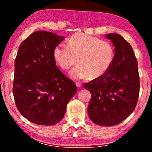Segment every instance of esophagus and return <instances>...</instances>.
<instances>
[{"mask_svg": "<svg viewBox=\"0 0 152 152\" xmlns=\"http://www.w3.org/2000/svg\"><path fill=\"white\" fill-rule=\"evenodd\" d=\"M76 85L77 87H78V88H80V87L82 86V84L80 83V82H76Z\"/></svg>", "mask_w": 152, "mask_h": 152, "instance_id": "esophagus-1", "label": "esophagus"}]
</instances>
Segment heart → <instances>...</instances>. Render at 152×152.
<instances>
[{
	"instance_id": "obj_1",
	"label": "heart",
	"mask_w": 152,
	"mask_h": 152,
	"mask_svg": "<svg viewBox=\"0 0 152 152\" xmlns=\"http://www.w3.org/2000/svg\"><path fill=\"white\" fill-rule=\"evenodd\" d=\"M53 58L64 70L76 63L70 71L73 78L93 80L103 76L109 70L115 58L113 45L94 36L76 33L69 38L67 47L58 45L53 50Z\"/></svg>"
}]
</instances>
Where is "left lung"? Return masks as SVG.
I'll return each mask as SVG.
<instances>
[{
  "label": "left lung",
  "mask_w": 152,
  "mask_h": 152,
  "mask_svg": "<svg viewBox=\"0 0 152 152\" xmlns=\"http://www.w3.org/2000/svg\"><path fill=\"white\" fill-rule=\"evenodd\" d=\"M106 37L115 46V58L107 73L84 87L91 93L88 107L90 119L101 126H113L126 119L135 109L140 94L137 61L132 47L121 35Z\"/></svg>",
  "instance_id": "left-lung-1"
}]
</instances>
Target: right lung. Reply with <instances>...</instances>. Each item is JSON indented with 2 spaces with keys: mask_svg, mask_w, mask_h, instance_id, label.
Segmentation results:
<instances>
[{
  "mask_svg": "<svg viewBox=\"0 0 152 152\" xmlns=\"http://www.w3.org/2000/svg\"><path fill=\"white\" fill-rule=\"evenodd\" d=\"M64 39L37 31L20 45L15 61L13 96L20 114L29 121L53 125L60 121L77 91L75 82L56 66L53 50Z\"/></svg>",
  "mask_w": 152,
  "mask_h": 152,
  "instance_id": "obj_1",
  "label": "right lung"
}]
</instances>
